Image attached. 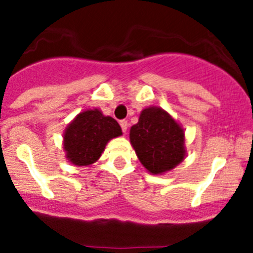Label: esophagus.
<instances>
[{"mask_svg": "<svg viewBox=\"0 0 253 253\" xmlns=\"http://www.w3.org/2000/svg\"><path fill=\"white\" fill-rule=\"evenodd\" d=\"M120 126H122V130H123V133H126V130H128V122H126V120H122V122H120Z\"/></svg>", "mask_w": 253, "mask_h": 253, "instance_id": "34e87169", "label": "esophagus"}]
</instances>
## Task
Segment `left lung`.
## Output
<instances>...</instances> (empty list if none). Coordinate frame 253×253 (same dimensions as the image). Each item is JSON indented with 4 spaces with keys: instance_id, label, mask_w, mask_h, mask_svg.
<instances>
[{
    "instance_id": "1",
    "label": "left lung",
    "mask_w": 253,
    "mask_h": 253,
    "mask_svg": "<svg viewBox=\"0 0 253 253\" xmlns=\"http://www.w3.org/2000/svg\"><path fill=\"white\" fill-rule=\"evenodd\" d=\"M130 144L140 163L152 175H162L184 161L185 131L166 110L158 106L143 109L130 128Z\"/></svg>"
}]
</instances>
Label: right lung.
Listing matches in <instances>:
<instances>
[{
  "mask_svg": "<svg viewBox=\"0 0 253 253\" xmlns=\"http://www.w3.org/2000/svg\"><path fill=\"white\" fill-rule=\"evenodd\" d=\"M122 134L118 122L99 109L82 111L63 133L66 158L75 166H90L101 157L107 142Z\"/></svg>",
  "mask_w": 253,
  "mask_h": 253,
  "instance_id": "add662e5",
  "label": "right lung"
}]
</instances>
